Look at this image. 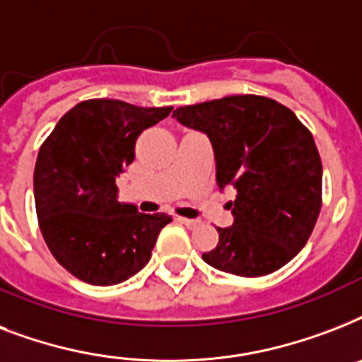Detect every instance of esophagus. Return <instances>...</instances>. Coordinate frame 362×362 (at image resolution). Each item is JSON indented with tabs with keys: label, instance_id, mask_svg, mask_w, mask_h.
<instances>
[{
	"label": "esophagus",
	"instance_id": "esophagus-1",
	"mask_svg": "<svg viewBox=\"0 0 362 362\" xmlns=\"http://www.w3.org/2000/svg\"><path fill=\"white\" fill-rule=\"evenodd\" d=\"M178 221H180V223H184V226H186L187 229H197V227L201 226V221H199V220H189V218H178Z\"/></svg>",
	"mask_w": 362,
	"mask_h": 362
}]
</instances>
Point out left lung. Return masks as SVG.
Here are the masks:
<instances>
[{
  "mask_svg": "<svg viewBox=\"0 0 362 362\" xmlns=\"http://www.w3.org/2000/svg\"><path fill=\"white\" fill-rule=\"evenodd\" d=\"M206 133L216 180L233 186L231 227L203 253L210 267L244 278L276 272L308 242L321 210L323 167L314 136L293 110L263 95H229L173 112Z\"/></svg>",
  "mask_w": 362,
  "mask_h": 362,
  "instance_id": "1",
  "label": "left lung"
}]
</instances>
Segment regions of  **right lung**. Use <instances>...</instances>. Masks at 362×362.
<instances>
[{
	"label": "right lung",
	"instance_id": "1",
	"mask_svg": "<svg viewBox=\"0 0 362 362\" xmlns=\"http://www.w3.org/2000/svg\"><path fill=\"white\" fill-rule=\"evenodd\" d=\"M173 107L88 99L65 112L45 139L33 173L39 229L65 270L92 286H115L150 261L173 218L141 214L116 201V176L135 159L142 131Z\"/></svg>",
	"mask_w": 362,
	"mask_h": 362
}]
</instances>
